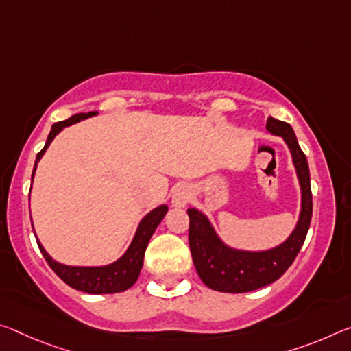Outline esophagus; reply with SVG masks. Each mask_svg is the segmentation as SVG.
I'll use <instances>...</instances> for the list:
<instances>
[{
	"mask_svg": "<svg viewBox=\"0 0 351 351\" xmlns=\"http://www.w3.org/2000/svg\"><path fill=\"white\" fill-rule=\"evenodd\" d=\"M189 199H191V192H189V189L186 186L175 187L173 193H171V206H173V208H186Z\"/></svg>",
	"mask_w": 351,
	"mask_h": 351,
	"instance_id": "obj_1",
	"label": "esophagus"
}]
</instances>
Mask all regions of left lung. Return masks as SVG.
I'll return each instance as SVG.
<instances>
[{"instance_id":"8db88e82","label":"left lung","mask_w":351,"mask_h":351,"mask_svg":"<svg viewBox=\"0 0 351 351\" xmlns=\"http://www.w3.org/2000/svg\"><path fill=\"white\" fill-rule=\"evenodd\" d=\"M267 131L271 136L282 137L292 156L298 178L302 203L297 225L285 242L269 250H239L223 242L208 215L195 208L187 209L189 214V245L198 276L213 291L242 293L252 292L275 282L291 267L308 234L313 217V193L308 159L298 145L292 126L269 117Z\"/></svg>"}]
</instances>
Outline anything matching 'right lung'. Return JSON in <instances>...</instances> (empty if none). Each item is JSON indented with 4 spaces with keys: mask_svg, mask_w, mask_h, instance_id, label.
I'll use <instances>...</instances> for the list:
<instances>
[{
    "mask_svg": "<svg viewBox=\"0 0 351 351\" xmlns=\"http://www.w3.org/2000/svg\"><path fill=\"white\" fill-rule=\"evenodd\" d=\"M95 115H98L97 110H92V112L75 114L71 115L69 120L59 121V123H54L51 126V131H49L48 134L45 147H43L42 152L38 153L36 158L31 181L34 180L38 160H40L42 156L45 154L47 148L49 147V143L54 141V137L58 136L64 128L71 126L77 123V121L90 119V117H95ZM167 210H169V206L167 204H160L158 208L149 210V213L141 220V223H138L136 234L132 237L130 247L126 248V252L121 254L119 259L114 261V263L106 264V265H66L53 259L51 256L47 253V250L43 248L40 241H38V237H36L37 245L40 248L43 258H45V261L48 263V265L51 267L54 274L58 275L65 285L76 289V291H81L86 293L123 292L134 285L138 275H141V270L143 265V256H145V250L148 247L149 239H152L158 225L162 221Z\"/></svg>",
    "mask_w": 351,
    "mask_h": 351,
    "instance_id": "1",
    "label": "right lung"
}]
</instances>
